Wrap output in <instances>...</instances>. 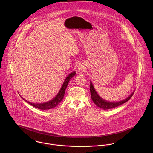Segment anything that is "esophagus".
Here are the masks:
<instances>
[{
    "label": "esophagus",
    "mask_w": 153,
    "mask_h": 153,
    "mask_svg": "<svg viewBox=\"0 0 153 153\" xmlns=\"http://www.w3.org/2000/svg\"><path fill=\"white\" fill-rule=\"evenodd\" d=\"M78 71L79 73H82L83 72V71L85 70V67L82 65H80L78 66Z\"/></svg>",
    "instance_id": "34e87169"
}]
</instances>
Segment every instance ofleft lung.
I'll return each mask as SVG.
<instances>
[{"mask_svg":"<svg viewBox=\"0 0 153 153\" xmlns=\"http://www.w3.org/2000/svg\"><path fill=\"white\" fill-rule=\"evenodd\" d=\"M90 92L91 95V99L92 101L94 102V104L99 108L103 109H110L115 107H117L125 102H127L130 98L132 95L134 94V91H133L127 98L126 99L121 100L120 101H116V102H110L106 101L102 98L97 92L95 88L94 87V85L91 81H90Z\"/></svg>","mask_w":153,"mask_h":153,"instance_id":"obj_1","label":"left lung"}]
</instances>
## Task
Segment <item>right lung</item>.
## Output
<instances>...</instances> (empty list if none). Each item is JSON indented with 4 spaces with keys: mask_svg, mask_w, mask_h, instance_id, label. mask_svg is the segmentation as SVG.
<instances>
[{
    "mask_svg": "<svg viewBox=\"0 0 153 153\" xmlns=\"http://www.w3.org/2000/svg\"><path fill=\"white\" fill-rule=\"evenodd\" d=\"M76 72L75 71H73L72 72L71 74H69L65 78L61 88L60 89L59 92L58 93V94L55 96V97L53 99H52L51 100L44 102V103H32L30 102H29L28 101L25 100L23 98H22V99L25 101L26 102H27L28 104H29L30 105H32L33 107L38 108V109H43V110H47V109H52L55 108V107H56L60 102L62 100L64 97V94H65V92L66 88L68 86V84L70 81V79L75 75Z\"/></svg>",
    "mask_w": 153,
    "mask_h": 153,
    "instance_id": "right-lung-1",
    "label": "right lung"
}]
</instances>
